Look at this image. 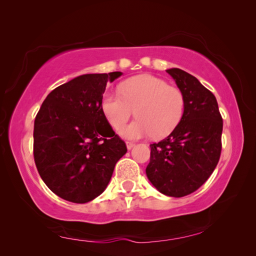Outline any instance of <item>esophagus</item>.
<instances>
[{
  "label": "esophagus",
  "mask_w": 256,
  "mask_h": 256,
  "mask_svg": "<svg viewBox=\"0 0 256 256\" xmlns=\"http://www.w3.org/2000/svg\"><path fill=\"white\" fill-rule=\"evenodd\" d=\"M133 147H134V144H133V142H126L128 150H131Z\"/></svg>",
  "instance_id": "obj_1"
}]
</instances>
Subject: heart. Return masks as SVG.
<instances>
[{
    "label": "heart",
    "instance_id": "obj_1",
    "mask_svg": "<svg viewBox=\"0 0 256 256\" xmlns=\"http://www.w3.org/2000/svg\"><path fill=\"white\" fill-rule=\"evenodd\" d=\"M120 92L107 91L101 108L109 124L120 130L134 112L136 120L120 131L125 139L138 140L152 136L164 138L179 124L184 110L182 92L164 80L139 75L124 80Z\"/></svg>",
    "mask_w": 256,
    "mask_h": 256
}]
</instances>
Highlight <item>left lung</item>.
<instances>
[{"label": "left lung", "instance_id": "obj_1", "mask_svg": "<svg viewBox=\"0 0 256 256\" xmlns=\"http://www.w3.org/2000/svg\"><path fill=\"white\" fill-rule=\"evenodd\" d=\"M184 98V110L171 134L150 144L148 180L163 194L184 197L206 182L221 155L223 122L216 96L179 68L166 70Z\"/></svg>", "mask_w": 256, "mask_h": 256}]
</instances>
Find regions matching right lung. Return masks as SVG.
<instances>
[{
    "instance_id": "1",
    "label": "right lung",
    "mask_w": 256,
    "mask_h": 256,
    "mask_svg": "<svg viewBox=\"0 0 256 256\" xmlns=\"http://www.w3.org/2000/svg\"><path fill=\"white\" fill-rule=\"evenodd\" d=\"M123 72L77 76L48 93L34 123V160L48 188L84 204L104 192L128 149L101 108L108 82Z\"/></svg>"
}]
</instances>
